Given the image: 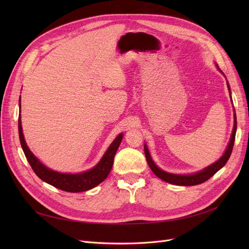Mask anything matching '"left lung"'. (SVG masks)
<instances>
[{"label": "left lung", "instance_id": "1", "mask_svg": "<svg viewBox=\"0 0 249 249\" xmlns=\"http://www.w3.org/2000/svg\"><path fill=\"white\" fill-rule=\"evenodd\" d=\"M217 67H218V65H217ZM218 70H219V67H218ZM228 87H229V91L231 92L229 83H228ZM236 131H237V118H236V114H233V129H232L230 143H229L227 149H225L223 156L220 158L219 160L216 161L212 165H210V166H208L207 168L202 169L196 173H193V175H173V173H169V172H166V171L160 169L154 163L152 157H150V155H149L147 146H146V144H144V154L146 157V161L148 163V166L150 167V169L153 170V172L158 178L165 180V182H167L169 184L178 185V186H194V185L201 184L203 182H206V180H208L211 177H213L218 170L221 169L224 165L227 164L228 160L231 157V150H232L233 141H235V137H236Z\"/></svg>", "mask_w": 249, "mask_h": 249}]
</instances>
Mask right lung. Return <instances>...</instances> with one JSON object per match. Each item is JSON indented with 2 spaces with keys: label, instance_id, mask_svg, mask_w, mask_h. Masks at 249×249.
<instances>
[{
  "label": "right lung",
  "instance_id": "1",
  "mask_svg": "<svg viewBox=\"0 0 249 249\" xmlns=\"http://www.w3.org/2000/svg\"><path fill=\"white\" fill-rule=\"evenodd\" d=\"M18 135L22 150H24L27 160L29 164L31 165L36 176L41 178L43 182L54 186L60 190L73 193L92 189V188L102 183L108 177L112 168L113 161H114V156L124 137L123 133L118 135L115 140L108 147L107 152L103 156L102 160L92 169H89L82 173H76V175H71V173H61L48 168L33 155V153L26 144L24 134H22L20 115L18 117Z\"/></svg>",
  "mask_w": 249,
  "mask_h": 249
}]
</instances>
